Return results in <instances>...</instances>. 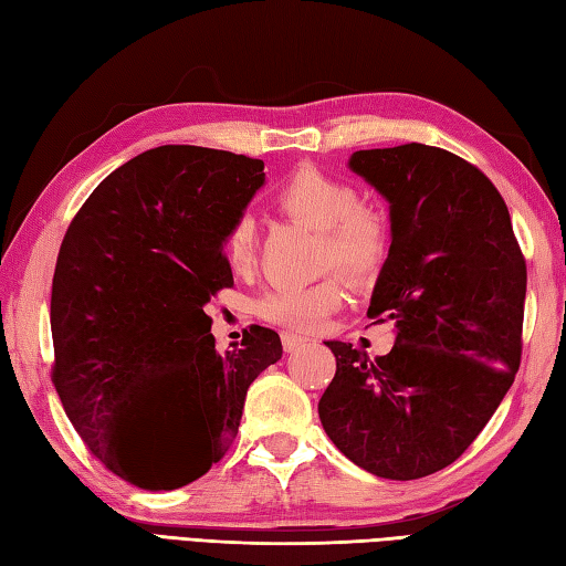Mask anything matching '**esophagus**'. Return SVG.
Masks as SVG:
<instances>
[{"mask_svg":"<svg viewBox=\"0 0 566 566\" xmlns=\"http://www.w3.org/2000/svg\"><path fill=\"white\" fill-rule=\"evenodd\" d=\"M304 343H306L304 335H296V333H282V345H284V350H286V353L296 350V347H298V345H304Z\"/></svg>","mask_w":566,"mask_h":566,"instance_id":"esophagus-1","label":"esophagus"}]
</instances>
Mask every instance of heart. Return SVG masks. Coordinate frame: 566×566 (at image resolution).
Listing matches in <instances>:
<instances>
[{
	"label": "heart",
	"instance_id": "obj_1",
	"mask_svg": "<svg viewBox=\"0 0 566 566\" xmlns=\"http://www.w3.org/2000/svg\"><path fill=\"white\" fill-rule=\"evenodd\" d=\"M274 207L311 228L323 231V268H338L353 280H369L389 255V223L359 203V191L347 179L302 165L274 191ZM223 260L235 274L255 264V223L240 216L223 238ZM340 280L306 286H282L260 302V316L292 331H316L343 304Z\"/></svg>",
	"mask_w": 566,
	"mask_h": 566
}]
</instances>
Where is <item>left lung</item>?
<instances>
[{"mask_svg":"<svg viewBox=\"0 0 566 566\" xmlns=\"http://www.w3.org/2000/svg\"><path fill=\"white\" fill-rule=\"evenodd\" d=\"M350 170L389 201L391 248L367 308L394 321L389 355L328 340L335 377L323 430L381 479L452 464L484 430L521 367L525 258L491 179L457 155L406 143L357 150Z\"/></svg>","mask_w":566,"mask_h":566,"instance_id":"1","label":"left lung"}]
</instances>
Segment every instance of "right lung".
Instances as JSON below:
<instances>
[{
	"label": "right lung",
	"instance_id": "1",
	"mask_svg": "<svg viewBox=\"0 0 566 566\" xmlns=\"http://www.w3.org/2000/svg\"><path fill=\"white\" fill-rule=\"evenodd\" d=\"M262 170L228 150H146L92 191L60 245L53 384L90 452L138 489L172 491L207 474L231 448L248 387L282 357L280 335L262 326L221 355L203 314L233 286L223 238ZM155 424L178 430L163 461L135 448Z\"/></svg>",
	"mask_w": 566,
	"mask_h": 566
}]
</instances>
